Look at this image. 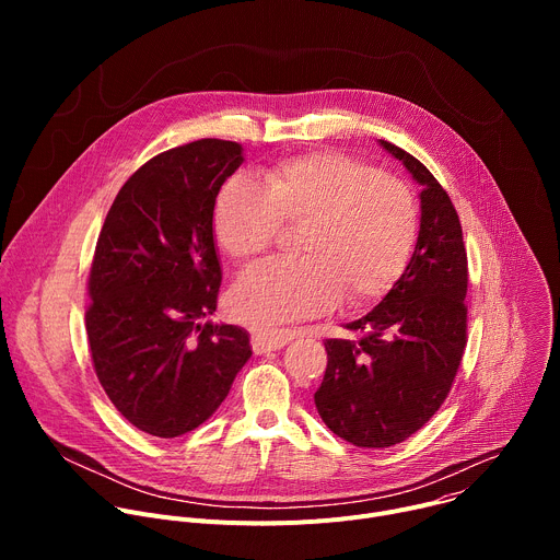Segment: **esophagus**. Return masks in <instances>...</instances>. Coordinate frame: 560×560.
I'll list each match as a JSON object with an SVG mask.
<instances>
[{
  "label": "esophagus",
  "instance_id": "obj_1",
  "mask_svg": "<svg viewBox=\"0 0 560 560\" xmlns=\"http://www.w3.org/2000/svg\"><path fill=\"white\" fill-rule=\"evenodd\" d=\"M292 339H294L292 330H257V332H253V350L257 354H264L270 350H281Z\"/></svg>",
  "mask_w": 560,
  "mask_h": 560
}]
</instances>
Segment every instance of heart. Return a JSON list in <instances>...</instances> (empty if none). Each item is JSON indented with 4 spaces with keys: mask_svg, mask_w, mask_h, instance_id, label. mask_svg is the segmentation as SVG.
Instances as JSON below:
<instances>
[{
    "mask_svg": "<svg viewBox=\"0 0 560 560\" xmlns=\"http://www.w3.org/2000/svg\"><path fill=\"white\" fill-rule=\"evenodd\" d=\"M283 221L303 223V257L250 268L230 294L232 312L257 328L378 301L412 261L421 210L404 179L337 150L283 159L261 184L234 175L212 206L217 244L236 261L266 253Z\"/></svg>",
    "mask_w": 560,
    "mask_h": 560,
    "instance_id": "b5f03b06",
    "label": "heart"
}]
</instances>
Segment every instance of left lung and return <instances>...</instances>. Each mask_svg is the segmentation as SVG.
Listing matches in <instances>:
<instances>
[{"mask_svg": "<svg viewBox=\"0 0 560 560\" xmlns=\"http://www.w3.org/2000/svg\"><path fill=\"white\" fill-rule=\"evenodd\" d=\"M421 190V230L404 277L350 339H326L328 368L314 404L324 423L357 447H389L443 406L467 343V253L456 208L404 148L378 139Z\"/></svg>", "mask_w": 560, "mask_h": 560, "instance_id": "1", "label": "left lung"}]
</instances>
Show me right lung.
Segmentation results:
<instances>
[{
    "instance_id": "add662e5",
    "label": "right lung",
    "mask_w": 560,
    "mask_h": 560,
    "mask_svg": "<svg viewBox=\"0 0 560 560\" xmlns=\"http://www.w3.org/2000/svg\"><path fill=\"white\" fill-rule=\"evenodd\" d=\"M242 164L244 148L223 139L152 156L121 186L97 238L93 365L121 417L159 439L210 419L253 357L244 328L206 322L221 285L212 206Z\"/></svg>"
}]
</instances>
